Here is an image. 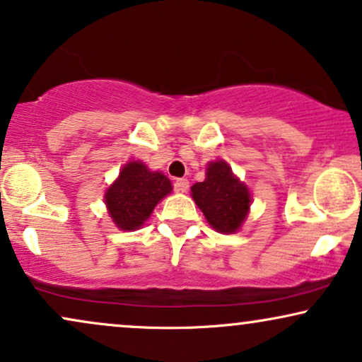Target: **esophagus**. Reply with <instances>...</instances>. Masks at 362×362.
I'll return each instance as SVG.
<instances>
[{
    "mask_svg": "<svg viewBox=\"0 0 362 362\" xmlns=\"http://www.w3.org/2000/svg\"><path fill=\"white\" fill-rule=\"evenodd\" d=\"M175 190L177 192H187V190H189V180H187V178H177Z\"/></svg>",
    "mask_w": 362,
    "mask_h": 362,
    "instance_id": "obj_1",
    "label": "esophagus"
}]
</instances>
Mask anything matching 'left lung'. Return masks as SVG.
<instances>
[{
  "label": "left lung",
  "mask_w": 362,
  "mask_h": 362,
  "mask_svg": "<svg viewBox=\"0 0 362 362\" xmlns=\"http://www.w3.org/2000/svg\"><path fill=\"white\" fill-rule=\"evenodd\" d=\"M190 190L207 223L219 233L233 234L245 223L251 206L250 189L224 160L209 163L206 180L194 184Z\"/></svg>",
  "instance_id": "obj_1"
}]
</instances>
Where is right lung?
I'll return each mask as SVG.
<instances>
[{"mask_svg": "<svg viewBox=\"0 0 362 362\" xmlns=\"http://www.w3.org/2000/svg\"><path fill=\"white\" fill-rule=\"evenodd\" d=\"M170 192L172 182L162 172H151L143 162H128L104 194V202L117 228L134 230Z\"/></svg>", "mask_w": 362, "mask_h": 362, "instance_id": "obj_1", "label": "right lung"}]
</instances>
